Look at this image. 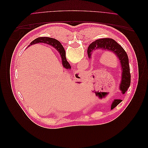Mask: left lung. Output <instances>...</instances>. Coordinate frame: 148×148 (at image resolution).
I'll return each instance as SVG.
<instances>
[{
    "label": "left lung",
    "instance_id": "8db88e82",
    "mask_svg": "<svg viewBox=\"0 0 148 148\" xmlns=\"http://www.w3.org/2000/svg\"><path fill=\"white\" fill-rule=\"evenodd\" d=\"M96 49H104V50L112 52L117 57L122 66V80L120 84V89L123 94H125L130 87L131 82V75L130 71L129 60L127 53L123 47L119 44L115 40L110 38L99 39L92 42L88 48V55L91 57V52ZM121 99H114L111 105V109L117 106L122 102Z\"/></svg>",
    "mask_w": 148,
    "mask_h": 148
}]
</instances>
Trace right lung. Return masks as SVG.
Returning a JSON list of instances; mask_svg holds the SVG:
<instances>
[{
    "mask_svg": "<svg viewBox=\"0 0 148 148\" xmlns=\"http://www.w3.org/2000/svg\"><path fill=\"white\" fill-rule=\"evenodd\" d=\"M39 42H42V43H46L49 44V45H51L53 46V47H55L57 50L59 52L60 54L62 57V65L64 66V68L66 69H71V66L69 64V63L67 62L66 59V57H65V51L64 47L62 46L61 43L58 41V40L51 38H47V37H40L36 39H35L34 41H33L30 43L29 45H33V44H36V43H39Z\"/></svg>",
    "mask_w": 148,
    "mask_h": 148,
    "instance_id": "add662e5",
    "label": "right lung"
}]
</instances>
